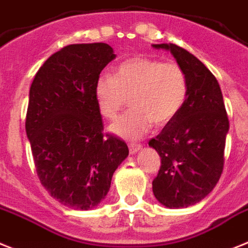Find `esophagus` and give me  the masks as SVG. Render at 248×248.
I'll list each match as a JSON object with an SVG mask.
<instances>
[{"label":"esophagus","mask_w":248,"mask_h":248,"mask_svg":"<svg viewBox=\"0 0 248 248\" xmlns=\"http://www.w3.org/2000/svg\"><path fill=\"white\" fill-rule=\"evenodd\" d=\"M140 149L141 144H138V143H130V144H129V152H130V154H135Z\"/></svg>","instance_id":"esophagus-1"}]
</instances>
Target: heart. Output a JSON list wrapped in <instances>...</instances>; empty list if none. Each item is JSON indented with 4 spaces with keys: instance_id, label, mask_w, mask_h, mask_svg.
<instances>
[{
    "instance_id": "b5f03b06",
    "label": "heart",
    "mask_w": 248,
    "mask_h": 248,
    "mask_svg": "<svg viewBox=\"0 0 248 248\" xmlns=\"http://www.w3.org/2000/svg\"><path fill=\"white\" fill-rule=\"evenodd\" d=\"M187 96L185 70L158 59H129L115 67L113 76L105 74L95 82L99 111L107 119L116 118L130 98L132 109L111 125L115 134L128 139L143 137L153 123L163 126L172 122Z\"/></svg>"
}]
</instances>
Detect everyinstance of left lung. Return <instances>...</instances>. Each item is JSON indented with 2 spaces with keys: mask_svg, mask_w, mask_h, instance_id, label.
Masks as SVG:
<instances>
[{
  "mask_svg": "<svg viewBox=\"0 0 248 248\" xmlns=\"http://www.w3.org/2000/svg\"><path fill=\"white\" fill-rule=\"evenodd\" d=\"M153 47L172 52L188 81L187 100L178 115L149 140L160 155L153 193L163 206L186 208L202 201L221 177L227 111L218 81L202 61L174 44Z\"/></svg>",
  "mask_w": 248,
  "mask_h": 248,
  "instance_id": "1",
  "label": "left lung"
}]
</instances>
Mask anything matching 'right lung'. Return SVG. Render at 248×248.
Wrapping results in <instances>:
<instances>
[{
  "mask_svg": "<svg viewBox=\"0 0 248 248\" xmlns=\"http://www.w3.org/2000/svg\"><path fill=\"white\" fill-rule=\"evenodd\" d=\"M113 59L104 42L67 45L44 62L30 88L25 125L36 172L70 208L98 206L129 154L125 141L104 134L95 99V82Z\"/></svg>",
  "mask_w": 248,
  "mask_h": 248,
  "instance_id": "right-lung-1",
  "label": "right lung"
}]
</instances>
